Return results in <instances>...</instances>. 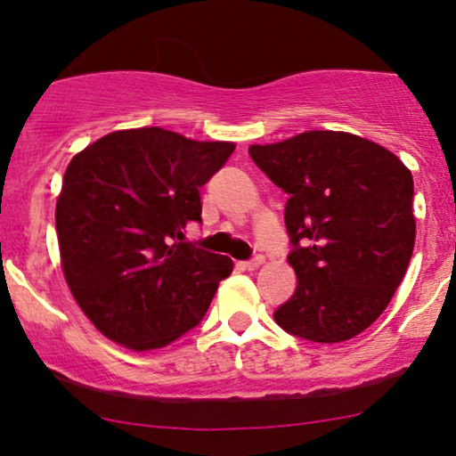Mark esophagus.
<instances>
[{"label":"esophagus","instance_id":"esophagus-1","mask_svg":"<svg viewBox=\"0 0 456 456\" xmlns=\"http://www.w3.org/2000/svg\"><path fill=\"white\" fill-rule=\"evenodd\" d=\"M261 264H264V255H255V257L245 261V264H242V267H245V270H257Z\"/></svg>","mask_w":456,"mask_h":456}]
</instances>
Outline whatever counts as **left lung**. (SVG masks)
I'll return each instance as SVG.
<instances>
[{"label": "left lung", "instance_id": "obj_1", "mask_svg": "<svg viewBox=\"0 0 456 456\" xmlns=\"http://www.w3.org/2000/svg\"><path fill=\"white\" fill-rule=\"evenodd\" d=\"M248 155L289 195L297 290L273 320L311 342L361 334L388 307L413 255L411 172L388 149L334 130L251 145Z\"/></svg>", "mask_w": 456, "mask_h": 456}]
</instances>
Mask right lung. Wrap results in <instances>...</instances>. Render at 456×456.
Here are the masks:
<instances>
[{
    "label": "right lung",
    "mask_w": 456,
    "mask_h": 456,
    "mask_svg": "<svg viewBox=\"0 0 456 456\" xmlns=\"http://www.w3.org/2000/svg\"><path fill=\"white\" fill-rule=\"evenodd\" d=\"M232 151L151 126L74 155L55 228L66 282L99 332L149 351L201 323L232 259L184 242V228L201 224L199 189Z\"/></svg>",
    "instance_id": "add662e5"
}]
</instances>
